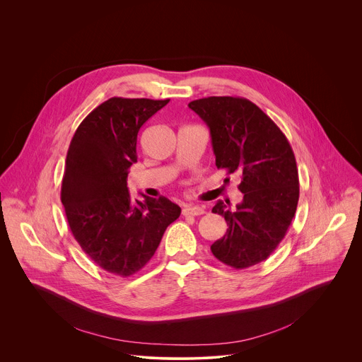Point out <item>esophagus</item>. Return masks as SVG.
Wrapping results in <instances>:
<instances>
[{
	"instance_id": "34e87169",
	"label": "esophagus",
	"mask_w": 362,
	"mask_h": 362,
	"mask_svg": "<svg viewBox=\"0 0 362 362\" xmlns=\"http://www.w3.org/2000/svg\"><path fill=\"white\" fill-rule=\"evenodd\" d=\"M183 216H200L204 214V208H202V206H185L183 208Z\"/></svg>"
}]
</instances>
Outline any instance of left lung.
Wrapping results in <instances>:
<instances>
[{"label":"left lung","instance_id":"left-lung-1","mask_svg":"<svg viewBox=\"0 0 362 362\" xmlns=\"http://www.w3.org/2000/svg\"><path fill=\"white\" fill-rule=\"evenodd\" d=\"M189 107L208 124L218 169L239 173L243 200L232 212L218 202L212 212L228 223L211 250L216 259L246 269L278 247L295 216L299 179L295 154L282 130L243 97H204Z\"/></svg>","mask_w":362,"mask_h":362}]
</instances>
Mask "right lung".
I'll return each instance as SVG.
<instances>
[{"label":"right lung","instance_id":"add662e5","mask_svg":"<svg viewBox=\"0 0 362 362\" xmlns=\"http://www.w3.org/2000/svg\"><path fill=\"white\" fill-rule=\"evenodd\" d=\"M168 103L112 97L80 123L67 151L62 203L70 230L94 264L122 278L151 259L182 212L165 196L140 202L127 189L137 133Z\"/></svg>","mask_w":362,"mask_h":362}]
</instances>
